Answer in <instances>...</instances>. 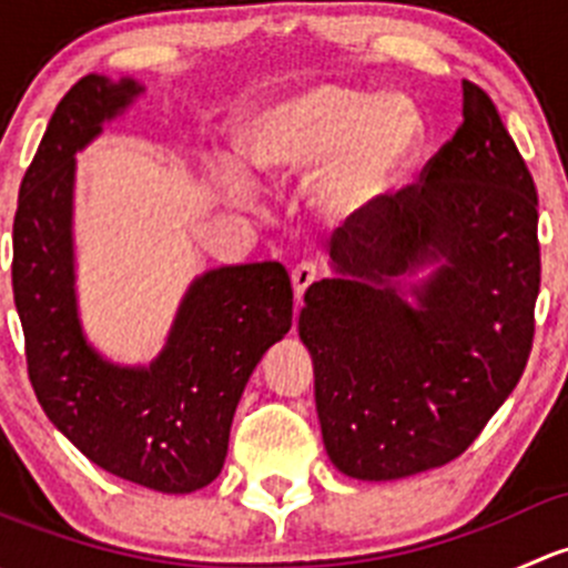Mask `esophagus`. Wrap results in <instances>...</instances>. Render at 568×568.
Masks as SVG:
<instances>
[{
	"label": "esophagus",
	"instance_id": "1",
	"mask_svg": "<svg viewBox=\"0 0 568 568\" xmlns=\"http://www.w3.org/2000/svg\"><path fill=\"white\" fill-rule=\"evenodd\" d=\"M318 280V268H316V263H300V266L294 268V272H291V285H294V296H296V302H302L305 300V294H307V288H311L313 283H316Z\"/></svg>",
	"mask_w": 568,
	"mask_h": 568
}]
</instances>
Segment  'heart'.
I'll return each instance as SVG.
<instances>
[{"label":"heart","mask_w":568,"mask_h":568,"mask_svg":"<svg viewBox=\"0 0 568 568\" xmlns=\"http://www.w3.org/2000/svg\"><path fill=\"white\" fill-rule=\"evenodd\" d=\"M420 142V112L406 95H365L343 84L261 101L236 125L239 153L257 173L291 178L316 170L313 205L337 220L368 211L409 168ZM246 165L225 159L214 170L222 192L239 203L255 194Z\"/></svg>","instance_id":"1"}]
</instances>
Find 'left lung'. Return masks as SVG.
I'll list each match as a JSON object with an SVG mask.
<instances>
[{"label":"left lung","instance_id":"1","mask_svg":"<svg viewBox=\"0 0 568 568\" xmlns=\"http://www.w3.org/2000/svg\"><path fill=\"white\" fill-rule=\"evenodd\" d=\"M462 93L459 131L420 181L332 233L335 274L300 313L326 456L348 478L454 462L528 365L536 186L489 95Z\"/></svg>","mask_w":568,"mask_h":568}]
</instances>
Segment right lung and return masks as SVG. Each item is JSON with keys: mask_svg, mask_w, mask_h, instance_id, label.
Masks as SVG:
<instances>
[{"mask_svg": "<svg viewBox=\"0 0 568 568\" xmlns=\"http://www.w3.org/2000/svg\"><path fill=\"white\" fill-rule=\"evenodd\" d=\"M145 84L88 73L51 114L21 181L13 222V296L30 382L45 417L106 473L189 495L222 473L239 398L294 318L283 263L220 266L192 280L162 352L118 365L84 335L77 296V153Z\"/></svg>", "mask_w": 568, "mask_h": 568, "instance_id": "1", "label": "right lung"}]
</instances>
